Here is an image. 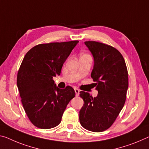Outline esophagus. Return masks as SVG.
Segmentation results:
<instances>
[{
	"instance_id": "obj_1",
	"label": "esophagus",
	"mask_w": 149,
	"mask_h": 149,
	"mask_svg": "<svg viewBox=\"0 0 149 149\" xmlns=\"http://www.w3.org/2000/svg\"><path fill=\"white\" fill-rule=\"evenodd\" d=\"M74 91H75V93H76V96H79V93H80L79 89L78 88H74Z\"/></svg>"
}]
</instances>
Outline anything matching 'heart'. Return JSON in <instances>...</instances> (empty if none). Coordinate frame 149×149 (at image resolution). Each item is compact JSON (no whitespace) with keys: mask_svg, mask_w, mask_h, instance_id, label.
<instances>
[{"mask_svg":"<svg viewBox=\"0 0 149 149\" xmlns=\"http://www.w3.org/2000/svg\"><path fill=\"white\" fill-rule=\"evenodd\" d=\"M82 56H90V55L88 54H82Z\"/></svg>","mask_w":149,"mask_h":149,"instance_id":"b5f03b06","label":"heart"}]
</instances>
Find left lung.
<instances>
[{
    "label": "left lung",
    "instance_id": "1",
    "mask_svg": "<svg viewBox=\"0 0 149 149\" xmlns=\"http://www.w3.org/2000/svg\"><path fill=\"white\" fill-rule=\"evenodd\" d=\"M84 44L94 57L91 77L98 94L93 97L80 92L84 100L80 123L90 131L102 132L111 127L124 107L129 87L128 70L123 55L114 47L96 41Z\"/></svg>",
    "mask_w": 149,
    "mask_h": 149
}]
</instances>
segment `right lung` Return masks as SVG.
Masks as SVG:
<instances>
[{"label":"right lung","instance_id":"add662e5","mask_svg":"<svg viewBox=\"0 0 149 149\" xmlns=\"http://www.w3.org/2000/svg\"><path fill=\"white\" fill-rule=\"evenodd\" d=\"M79 40L39 44L25 54L17 74V86L27 116L35 127L58 125L67 104L75 97L70 86L58 88L53 77L60 75L64 63Z\"/></svg>","mask_w":149,"mask_h":149}]
</instances>
